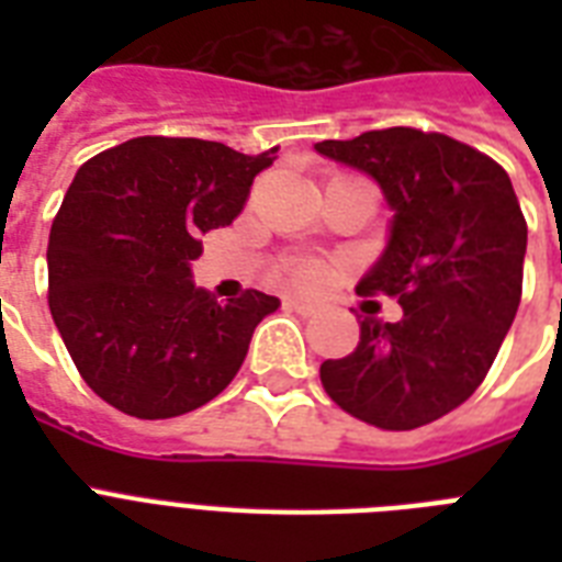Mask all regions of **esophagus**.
<instances>
[{
    "label": "esophagus",
    "mask_w": 562,
    "mask_h": 562,
    "mask_svg": "<svg viewBox=\"0 0 562 562\" xmlns=\"http://www.w3.org/2000/svg\"><path fill=\"white\" fill-rule=\"evenodd\" d=\"M285 308H291V312H297V315H303V317H312V315H317V306L315 303H306V300H285Z\"/></svg>",
    "instance_id": "obj_1"
}]
</instances>
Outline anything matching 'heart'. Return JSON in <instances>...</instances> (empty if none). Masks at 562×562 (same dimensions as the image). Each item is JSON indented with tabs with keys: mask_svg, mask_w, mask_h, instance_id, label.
<instances>
[{
	"mask_svg": "<svg viewBox=\"0 0 562 562\" xmlns=\"http://www.w3.org/2000/svg\"><path fill=\"white\" fill-rule=\"evenodd\" d=\"M329 280H333V271L321 262H297L289 268V282L303 291L324 289Z\"/></svg>",
	"mask_w": 562,
	"mask_h": 562,
	"instance_id": "obj_1",
	"label": "heart"
}]
</instances>
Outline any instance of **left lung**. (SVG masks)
Returning a JSON list of instances; mask_svg holds the SVG:
<instances>
[{"label": "left lung", "mask_w": 562, "mask_h": 562, "mask_svg": "<svg viewBox=\"0 0 562 562\" xmlns=\"http://www.w3.org/2000/svg\"><path fill=\"white\" fill-rule=\"evenodd\" d=\"M317 154L368 171L393 210L391 241L359 282L402 306L359 321V347L321 364L335 405L384 431L435 423L475 393L522 300L528 224L507 171L446 134L384 127Z\"/></svg>", "instance_id": "8db88e82"}]
</instances>
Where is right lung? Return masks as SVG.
I'll use <instances>...</instances> for the list:
<instances>
[{
	"label": "right lung",
	"instance_id": "right-lung-1",
	"mask_svg": "<svg viewBox=\"0 0 562 562\" xmlns=\"http://www.w3.org/2000/svg\"><path fill=\"white\" fill-rule=\"evenodd\" d=\"M273 154L136 136L75 175L48 233V308L83 382L122 414L169 419L215 400L280 306L256 289L218 303L189 268Z\"/></svg>",
	"mask_w": 562,
	"mask_h": 562
}]
</instances>
